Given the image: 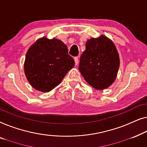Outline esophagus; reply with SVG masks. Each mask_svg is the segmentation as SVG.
Returning <instances> with one entry per match:
<instances>
[{
    "label": "esophagus",
    "mask_w": 147,
    "mask_h": 147,
    "mask_svg": "<svg viewBox=\"0 0 147 147\" xmlns=\"http://www.w3.org/2000/svg\"><path fill=\"white\" fill-rule=\"evenodd\" d=\"M74 62H75V65H77L78 64V58L77 57H76L74 58Z\"/></svg>",
    "instance_id": "obj_1"
}]
</instances>
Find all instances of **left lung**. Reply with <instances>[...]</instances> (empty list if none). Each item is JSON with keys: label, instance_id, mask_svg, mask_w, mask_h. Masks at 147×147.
Here are the masks:
<instances>
[{"label": "left lung", "instance_id": "1", "mask_svg": "<svg viewBox=\"0 0 147 147\" xmlns=\"http://www.w3.org/2000/svg\"><path fill=\"white\" fill-rule=\"evenodd\" d=\"M119 65V55L114 43L100 35L86 41L78 69L90 85L95 89L103 90L115 81Z\"/></svg>", "mask_w": 147, "mask_h": 147}]
</instances>
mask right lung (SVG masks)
<instances>
[{"instance_id": "obj_1", "label": "right lung", "mask_w": 147, "mask_h": 147, "mask_svg": "<svg viewBox=\"0 0 147 147\" xmlns=\"http://www.w3.org/2000/svg\"><path fill=\"white\" fill-rule=\"evenodd\" d=\"M74 66V59L61 40L42 37L28 50L24 69L33 88L41 92H49L61 83Z\"/></svg>"}]
</instances>
